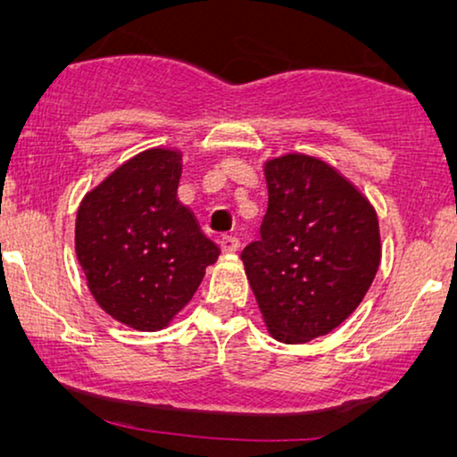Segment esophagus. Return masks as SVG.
Segmentation results:
<instances>
[{"instance_id":"obj_1","label":"esophagus","mask_w":457,"mask_h":457,"mask_svg":"<svg viewBox=\"0 0 457 457\" xmlns=\"http://www.w3.org/2000/svg\"><path fill=\"white\" fill-rule=\"evenodd\" d=\"M220 247H222L224 253H233V252H237V249H239V239H237L235 235H224L220 239Z\"/></svg>"}]
</instances>
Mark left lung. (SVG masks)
<instances>
[{
	"label": "left lung",
	"instance_id": "left-lung-1",
	"mask_svg": "<svg viewBox=\"0 0 457 457\" xmlns=\"http://www.w3.org/2000/svg\"><path fill=\"white\" fill-rule=\"evenodd\" d=\"M268 210L260 241L241 260L274 339L305 343L339 327L370 289L380 264L370 202L314 155L264 164Z\"/></svg>",
	"mask_w": 457,
	"mask_h": 457
}]
</instances>
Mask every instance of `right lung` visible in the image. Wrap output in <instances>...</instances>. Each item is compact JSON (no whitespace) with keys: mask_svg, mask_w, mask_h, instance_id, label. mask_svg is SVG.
I'll use <instances>...</instances> for the list:
<instances>
[{"mask_svg":"<svg viewBox=\"0 0 457 457\" xmlns=\"http://www.w3.org/2000/svg\"><path fill=\"white\" fill-rule=\"evenodd\" d=\"M177 149L154 147L83 197L74 247L99 308L137 330H160L189 303L220 249L179 202Z\"/></svg>","mask_w":457,"mask_h":457,"instance_id":"right-lung-1","label":"right lung"}]
</instances>
